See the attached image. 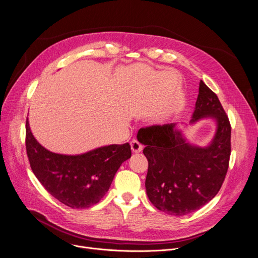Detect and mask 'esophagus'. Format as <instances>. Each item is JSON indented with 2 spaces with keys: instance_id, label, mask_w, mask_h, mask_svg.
<instances>
[{
  "instance_id": "obj_1",
  "label": "esophagus",
  "mask_w": 258,
  "mask_h": 258,
  "mask_svg": "<svg viewBox=\"0 0 258 258\" xmlns=\"http://www.w3.org/2000/svg\"><path fill=\"white\" fill-rule=\"evenodd\" d=\"M130 146H131L132 152H134V153H140V152L143 150L142 144H141L139 141H137V140H133V141L130 143Z\"/></svg>"
}]
</instances>
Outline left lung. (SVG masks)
I'll use <instances>...</instances> for the list:
<instances>
[{
	"label": "left lung",
	"instance_id": "1",
	"mask_svg": "<svg viewBox=\"0 0 258 258\" xmlns=\"http://www.w3.org/2000/svg\"><path fill=\"white\" fill-rule=\"evenodd\" d=\"M211 117L216 132L207 147L189 144L176 124L139 130L148 159L145 181L154 207L169 215L182 216L209 203L225 180L231 154V125L217 95L201 81L198 101L190 120Z\"/></svg>",
	"mask_w": 258,
	"mask_h": 258
}]
</instances>
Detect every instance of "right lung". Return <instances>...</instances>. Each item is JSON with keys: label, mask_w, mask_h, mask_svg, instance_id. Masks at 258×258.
Masks as SVG:
<instances>
[{"label": "right lung", "mask_w": 258, "mask_h": 258, "mask_svg": "<svg viewBox=\"0 0 258 258\" xmlns=\"http://www.w3.org/2000/svg\"><path fill=\"white\" fill-rule=\"evenodd\" d=\"M26 151L32 172L53 198L72 209L99 203L120 165L131 157L129 143L79 155L53 153L36 141L26 120Z\"/></svg>", "instance_id": "1"}]
</instances>
